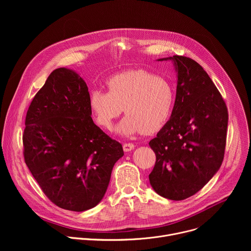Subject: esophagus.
Here are the masks:
<instances>
[{"mask_svg": "<svg viewBox=\"0 0 251 251\" xmlns=\"http://www.w3.org/2000/svg\"><path fill=\"white\" fill-rule=\"evenodd\" d=\"M135 148V145L133 143H124L123 144V149L125 152H129Z\"/></svg>", "mask_w": 251, "mask_h": 251, "instance_id": "esophagus-1", "label": "esophagus"}]
</instances>
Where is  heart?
I'll return each mask as SVG.
<instances>
[{"label": "heart", "mask_w": 251, "mask_h": 251, "mask_svg": "<svg viewBox=\"0 0 251 251\" xmlns=\"http://www.w3.org/2000/svg\"><path fill=\"white\" fill-rule=\"evenodd\" d=\"M107 87L108 92L96 89L89 95L90 109L102 128H111L123 110L127 116L117 131L124 135L141 131L155 133L171 117L176 90L166 77L146 70H134L114 75L107 81Z\"/></svg>", "instance_id": "obj_1"}]
</instances>
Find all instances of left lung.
Returning a JSON list of instances; mask_svg holds the SVG:
<instances>
[{
	"label": "left lung",
	"instance_id": "1",
	"mask_svg": "<svg viewBox=\"0 0 251 251\" xmlns=\"http://www.w3.org/2000/svg\"><path fill=\"white\" fill-rule=\"evenodd\" d=\"M177 71L170 120L149 142L156 163L149 175L154 191L183 201L200 190L222 166L228 113L226 102L203 68L194 59L173 55Z\"/></svg>",
	"mask_w": 251,
	"mask_h": 251
}]
</instances>
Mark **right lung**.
<instances>
[{"mask_svg":"<svg viewBox=\"0 0 251 251\" xmlns=\"http://www.w3.org/2000/svg\"><path fill=\"white\" fill-rule=\"evenodd\" d=\"M25 124V162L49 200L73 211L97 205L124 152L94 124L84 80L74 70H53L31 100Z\"/></svg>","mask_w":251,"mask_h":251,"instance_id":"1","label":"right lung"}]
</instances>
